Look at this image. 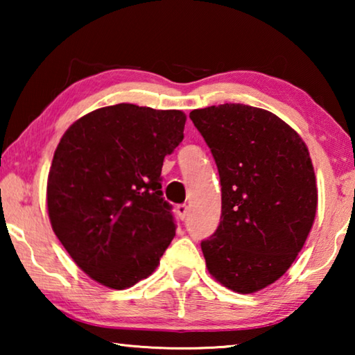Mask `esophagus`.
Instances as JSON below:
<instances>
[{
    "mask_svg": "<svg viewBox=\"0 0 355 355\" xmlns=\"http://www.w3.org/2000/svg\"><path fill=\"white\" fill-rule=\"evenodd\" d=\"M188 213H189L188 205H178L177 207V214H178V218L182 219V220L186 218V216H188Z\"/></svg>",
    "mask_w": 355,
    "mask_h": 355,
    "instance_id": "esophagus-1",
    "label": "esophagus"
}]
</instances>
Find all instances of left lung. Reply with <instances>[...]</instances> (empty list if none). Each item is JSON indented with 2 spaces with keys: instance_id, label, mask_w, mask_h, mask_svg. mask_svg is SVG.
<instances>
[{
  "instance_id": "1",
  "label": "left lung",
  "mask_w": 355,
  "mask_h": 355,
  "mask_svg": "<svg viewBox=\"0 0 355 355\" xmlns=\"http://www.w3.org/2000/svg\"><path fill=\"white\" fill-rule=\"evenodd\" d=\"M189 117L222 186L219 227L202 241L208 272L228 290L257 293L290 269L313 227L318 189L309 148L261 107L225 103Z\"/></svg>"
}]
</instances>
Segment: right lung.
Here are the masks:
<instances>
[{"label": "right lung", "instance_id": "1", "mask_svg": "<svg viewBox=\"0 0 355 355\" xmlns=\"http://www.w3.org/2000/svg\"><path fill=\"white\" fill-rule=\"evenodd\" d=\"M186 114L119 103L78 119L53 156L46 208L53 232L97 284L125 290L158 268L175 236L161 191L164 156Z\"/></svg>", "mask_w": 355, "mask_h": 355}]
</instances>
